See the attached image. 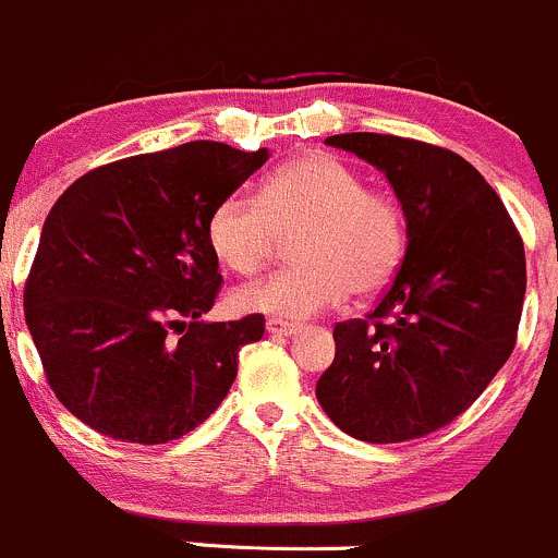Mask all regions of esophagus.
Wrapping results in <instances>:
<instances>
[{"label":"esophagus","instance_id":"obj_1","mask_svg":"<svg viewBox=\"0 0 558 558\" xmlns=\"http://www.w3.org/2000/svg\"><path fill=\"white\" fill-rule=\"evenodd\" d=\"M266 328H268V333H274V336H292V333H298V330H301V325H298V323H287V319L271 317L266 323Z\"/></svg>","mask_w":558,"mask_h":558}]
</instances>
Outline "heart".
<instances>
[{
    "label": "heart",
    "instance_id": "b5f03b06",
    "mask_svg": "<svg viewBox=\"0 0 558 558\" xmlns=\"http://www.w3.org/2000/svg\"><path fill=\"white\" fill-rule=\"evenodd\" d=\"M219 263L241 277L268 266L281 239H292L290 271L255 281L233 295L239 312L306 319L347 295L383 292L399 274L410 225L399 197L366 186L361 170L333 154L312 151L274 170L260 195L233 192L206 225Z\"/></svg>",
    "mask_w": 558,
    "mask_h": 558
}]
</instances>
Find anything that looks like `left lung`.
Segmentation results:
<instances>
[{
  "label": "left lung",
  "mask_w": 558,
  "mask_h": 558,
  "mask_svg": "<svg viewBox=\"0 0 558 558\" xmlns=\"http://www.w3.org/2000/svg\"><path fill=\"white\" fill-rule=\"evenodd\" d=\"M325 143L388 175L410 244L377 306L336 323L319 407L363 442L421 439L466 412L515 347L526 292L521 233L488 181L450 148L379 132Z\"/></svg>",
  "instance_id": "obj_1"
}]
</instances>
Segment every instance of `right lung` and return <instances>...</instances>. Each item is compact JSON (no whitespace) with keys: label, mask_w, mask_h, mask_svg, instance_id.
Listing matches in <instances>:
<instances>
[{"label":"right lung","mask_w":558,"mask_h":558,"mask_svg":"<svg viewBox=\"0 0 558 558\" xmlns=\"http://www.w3.org/2000/svg\"><path fill=\"white\" fill-rule=\"evenodd\" d=\"M266 159V148L181 143L99 165L53 203L26 325L57 399L94 432L165 445L222 404L266 317L201 323L222 287L206 225Z\"/></svg>","instance_id":"right-lung-1"}]
</instances>
